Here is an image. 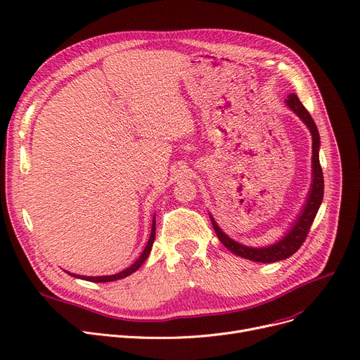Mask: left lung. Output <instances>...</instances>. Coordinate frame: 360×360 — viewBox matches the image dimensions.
<instances>
[{"instance_id":"8db88e82","label":"left lung","mask_w":360,"mask_h":360,"mask_svg":"<svg viewBox=\"0 0 360 360\" xmlns=\"http://www.w3.org/2000/svg\"><path fill=\"white\" fill-rule=\"evenodd\" d=\"M286 105L293 112L297 113L298 117L307 124V128L311 132L312 136V181H311V190L308 193V199L304 205V209L301 210V214L298 215V218L295 219V222L292 224V226L289 228V231L286 232V236L279 240L278 243H274L269 247H247L244 244H240L237 241H234L232 238H229L225 232L218 226V224L215 222V219L210 217V221H212L214 229L217 232V236L219 238V241L229 250L234 252V255L247 259V260H252V262H259V263H273V262H279V260H285L288 257H290L292 255H295L300 250V247L304 244L309 228L316 217V212H319L320 205L323 202V196H324V177H323V170L320 165V155H319V150H320V134L319 129H316V124L314 122V119L311 117V115L308 113V110L304 108V104L301 103V100L298 98L297 94H289V97L286 98Z\"/></svg>"}]
</instances>
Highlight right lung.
Instances as JSON below:
<instances>
[{"label":"right lung","instance_id":"add662e5","mask_svg":"<svg viewBox=\"0 0 360 360\" xmlns=\"http://www.w3.org/2000/svg\"><path fill=\"white\" fill-rule=\"evenodd\" d=\"M154 240H155V217H154V221H153V228H151V236H150V240H148L142 255L138 257V260L128 269H124L116 274H110V276H79V274H74V273H70L67 271L68 274H71V276L74 278H78V279H82V281H89V282H113V281H119V279H123L126 276H129V274H132L134 271H136L142 264L143 262L148 259V256H150L151 252V248H153V244H154Z\"/></svg>","mask_w":360,"mask_h":360}]
</instances>
